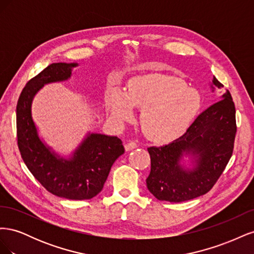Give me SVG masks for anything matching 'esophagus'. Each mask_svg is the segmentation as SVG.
<instances>
[{
  "label": "esophagus",
  "mask_w": 254,
  "mask_h": 254,
  "mask_svg": "<svg viewBox=\"0 0 254 254\" xmlns=\"http://www.w3.org/2000/svg\"><path fill=\"white\" fill-rule=\"evenodd\" d=\"M136 147H137V144H136L135 142H132V141L127 142V143L125 144V149H126V151H130V150H132V149H134V148H136Z\"/></svg>",
  "instance_id": "1"
}]
</instances>
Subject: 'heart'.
<instances>
[{
    "mask_svg": "<svg viewBox=\"0 0 254 254\" xmlns=\"http://www.w3.org/2000/svg\"><path fill=\"white\" fill-rule=\"evenodd\" d=\"M201 95L186 81L172 75L148 74L130 79L126 93L109 91L106 108L119 123L132 120L133 107L142 109L141 126L157 141L175 139L186 131L201 108Z\"/></svg>",
    "mask_w": 254,
    "mask_h": 254,
    "instance_id": "heart-1",
    "label": "heart"
}]
</instances>
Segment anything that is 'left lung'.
Wrapping results in <instances>:
<instances>
[{
    "label": "left lung",
    "mask_w": 254,
    "mask_h": 254,
    "mask_svg": "<svg viewBox=\"0 0 254 254\" xmlns=\"http://www.w3.org/2000/svg\"><path fill=\"white\" fill-rule=\"evenodd\" d=\"M224 84L213 77L211 89ZM236 133L235 106L228 90L172 143L149 147L151 168L146 184L159 200L181 202L204 195L232 156ZM188 161H186L185 159Z\"/></svg>",
    "instance_id": "left-lung-1"
}]
</instances>
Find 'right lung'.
Instances as JSON below:
<instances>
[{"instance_id": "obj_1", "label": "right lung", "mask_w": 254, "mask_h": 254, "mask_svg": "<svg viewBox=\"0 0 254 254\" xmlns=\"http://www.w3.org/2000/svg\"><path fill=\"white\" fill-rule=\"evenodd\" d=\"M77 65L52 64L26 83L17 104V134L23 161L50 193L84 200L103 190L111 166L125 152L122 141L118 136L89 132L72 155L64 158L40 139L32 115V104L39 90L48 83L71 78Z\"/></svg>"}]
</instances>
